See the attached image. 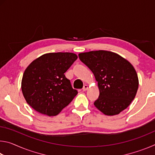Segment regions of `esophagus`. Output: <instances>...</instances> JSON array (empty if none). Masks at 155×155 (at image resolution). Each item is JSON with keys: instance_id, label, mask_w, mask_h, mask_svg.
Segmentation results:
<instances>
[{"instance_id": "obj_1", "label": "esophagus", "mask_w": 155, "mask_h": 155, "mask_svg": "<svg viewBox=\"0 0 155 155\" xmlns=\"http://www.w3.org/2000/svg\"><path fill=\"white\" fill-rule=\"evenodd\" d=\"M88 88H89V87H88L87 85H84L83 87V90L84 91H87L88 90Z\"/></svg>"}]
</instances>
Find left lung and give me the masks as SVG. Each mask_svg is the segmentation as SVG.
<instances>
[{
	"label": "left lung",
	"instance_id": "left-lung-1",
	"mask_svg": "<svg viewBox=\"0 0 155 155\" xmlns=\"http://www.w3.org/2000/svg\"><path fill=\"white\" fill-rule=\"evenodd\" d=\"M98 82L100 91L94 105L106 115L119 114L130 105L137 94L136 70L124 57L111 51H95L78 54Z\"/></svg>",
	"mask_w": 155,
	"mask_h": 155
}]
</instances>
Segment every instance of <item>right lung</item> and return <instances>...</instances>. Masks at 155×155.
<instances>
[{
    "label": "right lung",
    "mask_w": 155,
    "mask_h": 155,
    "mask_svg": "<svg viewBox=\"0 0 155 155\" xmlns=\"http://www.w3.org/2000/svg\"><path fill=\"white\" fill-rule=\"evenodd\" d=\"M78 57L72 52H50L39 57L26 68L21 89L27 103L48 116L58 115L78 91L64 73Z\"/></svg>",
    "instance_id": "1"
}]
</instances>
